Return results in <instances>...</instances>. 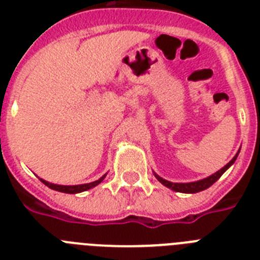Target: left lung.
I'll list each match as a JSON object with an SVG mask.
<instances>
[{"instance_id":"left-lung-1","label":"left lung","mask_w":260,"mask_h":260,"mask_svg":"<svg viewBox=\"0 0 260 260\" xmlns=\"http://www.w3.org/2000/svg\"><path fill=\"white\" fill-rule=\"evenodd\" d=\"M241 150V148H240ZM240 150H238V152L236 153V156H234L233 158H232L231 161L228 162V164L225 165V167H222L220 171H217L216 173L211 174L210 177H207V178H203V180H199V181H194V182H186V183H178V182H171V181H167L164 180V178H161L160 176H157L156 173L155 177L157 178L158 182H161L162 185L167 186V187H169L171 190H173V191H178V192H185V194H195V192H199V191H203V190L208 189L210 186H212L213 183L216 182V181L219 180L220 177L222 176V174L225 173V172L228 171L229 168L232 167V165L234 164V161L237 160V156L238 153H240Z\"/></svg>"}]
</instances>
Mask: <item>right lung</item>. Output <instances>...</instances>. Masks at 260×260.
Returning a JSON list of instances; mask_svg holds the SVG:
<instances>
[{"instance_id": "add662e5", "label": "right lung", "mask_w": 260, "mask_h": 260, "mask_svg": "<svg viewBox=\"0 0 260 260\" xmlns=\"http://www.w3.org/2000/svg\"><path fill=\"white\" fill-rule=\"evenodd\" d=\"M107 174L102 177V178H99L98 181H93V182H89V183H83V185H73V186H68V185H56V183H50L48 181H44L43 178H40V181L44 185H47L49 189L52 190H56V191H61V192H66V194H78V192H82V191H87V190L92 189L95 186H98L99 183L103 182V180L105 178Z\"/></svg>"}]
</instances>
